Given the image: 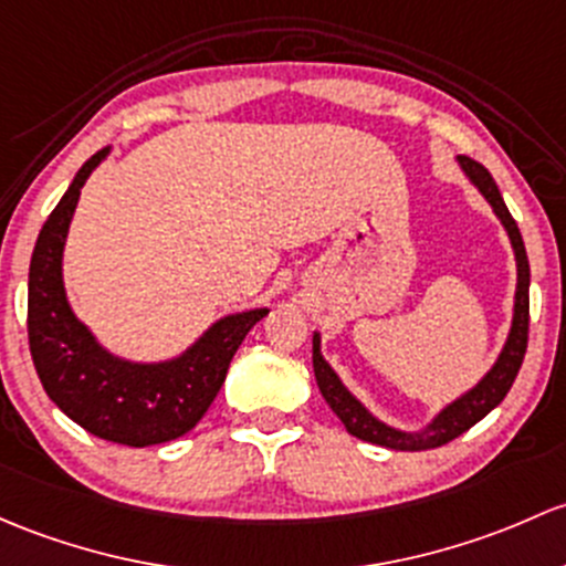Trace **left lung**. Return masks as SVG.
<instances>
[{
    "mask_svg": "<svg viewBox=\"0 0 566 566\" xmlns=\"http://www.w3.org/2000/svg\"><path fill=\"white\" fill-rule=\"evenodd\" d=\"M461 170L467 174L469 181L480 189V195L491 203L493 213L499 217V222L507 230L510 243H513L515 252V268H518V284H515V306H513V325H510L507 342H504L502 353H499L496 363L491 366V371L480 379L474 388H469L463 396H458L455 401H450L448 407L439 415H433L431 423H426L420 431H401V428H392L377 418V415L368 412L366 407L353 396L344 382L338 379V374L333 371L331 363L323 358V349H319V333H314L312 342V360H314V377H317V388L323 392V398L328 401V407L336 412V418L342 420L353 437L363 439V442L379 444V448L390 450H431L442 448V444L453 442L455 437H461L463 431H469L474 423L485 418L491 409H496L504 401L510 388H513L515 377L521 371L523 355H526V342H528V258L526 247H523V238L515 219L510 217L507 206H504L502 195H499L496 181L488 174L480 163L469 157H455Z\"/></svg>",
    "mask_w": 566,
    "mask_h": 566,
    "instance_id": "obj_1",
    "label": "left lung"
}]
</instances>
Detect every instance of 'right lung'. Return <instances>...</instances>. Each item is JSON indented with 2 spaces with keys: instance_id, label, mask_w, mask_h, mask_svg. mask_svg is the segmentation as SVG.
<instances>
[{
  "instance_id": "add662e5",
  "label": "right lung",
  "mask_w": 566,
  "mask_h": 566,
  "mask_svg": "<svg viewBox=\"0 0 566 566\" xmlns=\"http://www.w3.org/2000/svg\"><path fill=\"white\" fill-rule=\"evenodd\" d=\"M111 148L83 163L40 230L29 265V349L53 403L99 439L148 448L198 426L228 377L230 360L268 308L217 319L192 347L170 360L118 358L75 317L64 293L62 258L81 189Z\"/></svg>"
}]
</instances>
